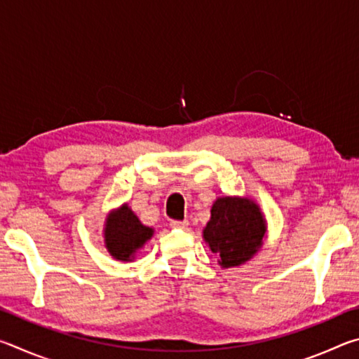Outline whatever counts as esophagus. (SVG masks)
<instances>
[{
	"mask_svg": "<svg viewBox=\"0 0 359 359\" xmlns=\"http://www.w3.org/2000/svg\"><path fill=\"white\" fill-rule=\"evenodd\" d=\"M169 226L174 228V229H185V228L188 226V222H187V220H184V222H180V220H171V223H169Z\"/></svg>",
	"mask_w": 359,
	"mask_h": 359,
	"instance_id": "obj_1",
	"label": "esophagus"
}]
</instances>
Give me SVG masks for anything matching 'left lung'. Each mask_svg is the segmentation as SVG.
<instances>
[{"mask_svg": "<svg viewBox=\"0 0 359 359\" xmlns=\"http://www.w3.org/2000/svg\"><path fill=\"white\" fill-rule=\"evenodd\" d=\"M266 220L259 205L248 198H217L203 238L217 253L222 267H234L252 259L263 245Z\"/></svg>", "mask_w": 359, "mask_h": 359, "instance_id": "left-lung-1", "label": "left lung"}]
</instances>
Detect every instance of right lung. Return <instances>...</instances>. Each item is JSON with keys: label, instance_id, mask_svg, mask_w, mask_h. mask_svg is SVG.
<instances>
[{"label": "right lung", "instance_id": "add662e5", "mask_svg": "<svg viewBox=\"0 0 359 359\" xmlns=\"http://www.w3.org/2000/svg\"><path fill=\"white\" fill-rule=\"evenodd\" d=\"M104 244L115 259L133 261L136 252L154 236V228L145 226L128 204L112 210L104 223Z\"/></svg>", "mask_w": 359, "mask_h": 359}]
</instances>
